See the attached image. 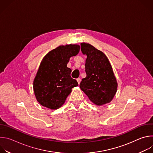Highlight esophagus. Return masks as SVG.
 <instances>
[{"label": "esophagus", "instance_id": "obj_1", "mask_svg": "<svg viewBox=\"0 0 153 153\" xmlns=\"http://www.w3.org/2000/svg\"><path fill=\"white\" fill-rule=\"evenodd\" d=\"M77 81L78 83L80 84V82H81V79H80V78H78V79H77Z\"/></svg>", "mask_w": 153, "mask_h": 153}]
</instances>
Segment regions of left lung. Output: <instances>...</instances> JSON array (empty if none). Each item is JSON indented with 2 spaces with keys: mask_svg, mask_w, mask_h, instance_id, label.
Masks as SVG:
<instances>
[{
  "mask_svg": "<svg viewBox=\"0 0 153 153\" xmlns=\"http://www.w3.org/2000/svg\"><path fill=\"white\" fill-rule=\"evenodd\" d=\"M81 51L87 57L86 77L80 83V89L97 105L110 103L115 96L117 82L111 65L106 55L86 43L80 44Z\"/></svg>",
  "mask_w": 153,
  "mask_h": 153,
  "instance_id": "1",
  "label": "left lung"
}]
</instances>
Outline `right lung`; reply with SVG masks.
Here are the masks:
<instances>
[{"label": "right lung", "instance_id": "right-lung-1", "mask_svg": "<svg viewBox=\"0 0 153 153\" xmlns=\"http://www.w3.org/2000/svg\"><path fill=\"white\" fill-rule=\"evenodd\" d=\"M80 50L78 45H61L50 51L42 59L33 82L35 96L39 103L51 110L59 108L78 86L71 78V70L67 63Z\"/></svg>", "mask_w": 153, "mask_h": 153}]
</instances>
